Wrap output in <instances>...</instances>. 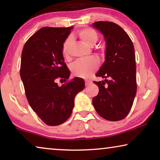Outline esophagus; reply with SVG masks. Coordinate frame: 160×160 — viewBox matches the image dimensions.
Listing matches in <instances>:
<instances>
[{
  "label": "esophagus",
  "instance_id": "obj_1",
  "mask_svg": "<svg viewBox=\"0 0 160 160\" xmlns=\"http://www.w3.org/2000/svg\"><path fill=\"white\" fill-rule=\"evenodd\" d=\"M92 83V82L91 80H88V79L85 80V85H86V86H89V85L91 84Z\"/></svg>",
  "mask_w": 160,
  "mask_h": 160
}]
</instances>
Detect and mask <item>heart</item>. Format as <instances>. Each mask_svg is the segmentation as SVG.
<instances>
[{
  "mask_svg": "<svg viewBox=\"0 0 160 160\" xmlns=\"http://www.w3.org/2000/svg\"><path fill=\"white\" fill-rule=\"evenodd\" d=\"M78 38L82 43L88 47H93L99 38L98 32L91 28H84L79 30L77 32ZM72 38H68L63 43L62 47V55L66 60H71V47ZM99 53L104 54V49H100ZM99 66V61L97 58L92 57L87 60L77 61L71 68L72 73L76 77L87 78L95 73Z\"/></svg>",
  "mask_w": 160,
  "mask_h": 160,
  "instance_id": "heart-1",
  "label": "heart"
}]
</instances>
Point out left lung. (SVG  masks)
<instances>
[{
	"instance_id": "obj_1",
	"label": "left lung",
	"mask_w": 160,
	"mask_h": 160,
	"mask_svg": "<svg viewBox=\"0 0 160 160\" xmlns=\"http://www.w3.org/2000/svg\"><path fill=\"white\" fill-rule=\"evenodd\" d=\"M93 26L106 41V60L96 76L105 78L94 82L99 87L92 104L100 117L108 121L125 118L132 108L137 91L135 49L128 33L117 24L99 21Z\"/></svg>"
}]
</instances>
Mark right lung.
Returning <instances> with one entry per match:
<instances>
[{
    "mask_svg": "<svg viewBox=\"0 0 160 160\" xmlns=\"http://www.w3.org/2000/svg\"><path fill=\"white\" fill-rule=\"evenodd\" d=\"M73 27H44L30 37L22 52L20 76L26 98L38 117L49 126L64 123L71 116L74 98L84 89V80H69L62 55L63 43ZM63 79L61 87L56 82Z\"/></svg>",
    "mask_w": 160,
    "mask_h": 160,
    "instance_id": "add662e5",
    "label": "right lung"
}]
</instances>
